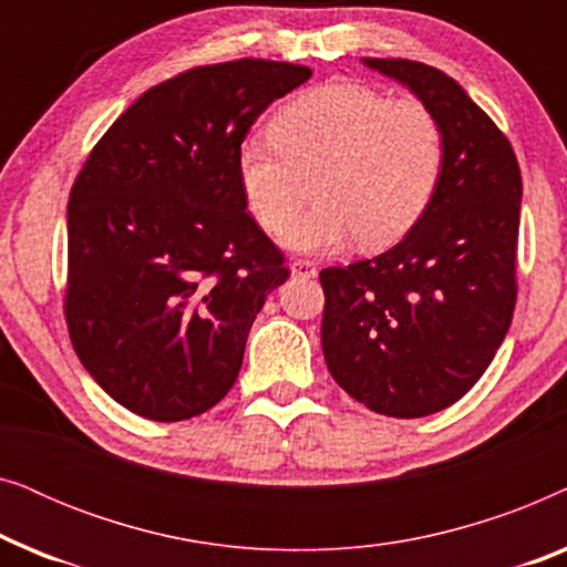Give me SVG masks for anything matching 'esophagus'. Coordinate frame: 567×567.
I'll list each match as a JSON object with an SVG mask.
<instances>
[{
	"instance_id": "1",
	"label": "esophagus",
	"mask_w": 567,
	"mask_h": 567,
	"mask_svg": "<svg viewBox=\"0 0 567 567\" xmlns=\"http://www.w3.org/2000/svg\"><path fill=\"white\" fill-rule=\"evenodd\" d=\"M291 276L297 278H315L317 276V268L312 260H293L291 262Z\"/></svg>"
}]
</instances>
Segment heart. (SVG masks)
I'll return each instance as SVG.
<instances>
[{
    "instance_id": "1",
    "label": "heart",
    "mask_w": 567,
    "mask_h": 567,
    "mask_svg": "<svg viewBox=\"0 0 567 567\" xmlns=\"http://www.w3.org/2000/svg\"><path fill=\"white\" fill-rule=\"evenodd\" d=\"M441 165L444 134L429 105L346 80L289 100L237 150L239 185L268 231L288 226L318 169V200L284 235L301 252L400 239L431 204Z\"/></svg>"
}]
</instances>
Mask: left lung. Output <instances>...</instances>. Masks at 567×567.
I'll list each match as a JSON object with an SVG mask.
<instances>
[{
  "label": "left lung",
  "instance_id": "1",
  "mask_svg": "<svg viewBox=\"0 0 567 567\" xmlns=\"http://www.w3.org/2000/svg\"><path fill=\"white\" fill-rule=\"evenodd\" d=\"M410 87L444 134L431 204L390 250L322 268V351L336 382L374 413L423 417L464 398L516 307L522 169L483 107L421 61L363 59Z\"/></svg>",
  "mask_w": 567,
  "mask_h": 567
}]
</instances>
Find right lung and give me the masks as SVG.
Returning <instances> with one entry per match:
<instances>
[{"label":"right lung","instance_id":"obj_1","mask_svg":"<svg viewBox=\"0 0 567 567\" xmlns=\"http://www.w3.org/2000/svg\"><path fill=\"white\" fill-rule=\"evenodd\" d=\"M312 76L286 61L196 66L146 90L69 193V338L131 413L175 423L237 382L247 332L289 278L250 214L237 150L258 115Z\"/></svg>","mask_w":567,"mask_h":567}]
</instances>
